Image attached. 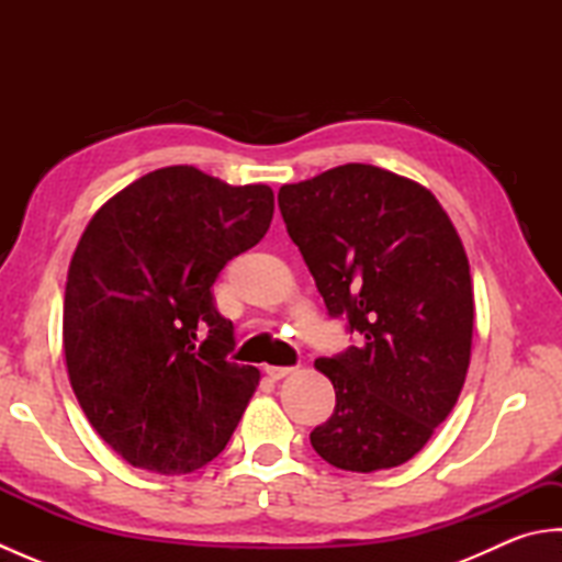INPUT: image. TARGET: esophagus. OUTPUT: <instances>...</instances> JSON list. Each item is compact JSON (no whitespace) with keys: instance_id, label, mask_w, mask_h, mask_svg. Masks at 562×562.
Returning a JSON list of instances; mask_svg holds the SVG:
<instances>
[{"instance_id":"esophagus-1","label":"esophagus","mask_w":562,"mask_h":562,"mask_svg":"<svg viewBox=\"0 0 562 562\" xmlns=\"http://www.w3.org/2000/svg\"><path fill=\"white\" fill-rule=\"evenodd\" d=\"M294 372V367H274V364H268L266 367V374L270 376V379H282V376H288V374H292Z\"/></svg>"}]
</instances>
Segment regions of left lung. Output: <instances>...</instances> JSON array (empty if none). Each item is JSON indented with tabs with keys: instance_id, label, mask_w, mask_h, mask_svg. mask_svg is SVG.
<instances>
[{
	"instance_id": "8db88e82",
	"label": "left lung",
	"mask_w": 562,
	"mask_h": 562,
	"mask_svg": "<svg viewBox=\"0 0 562 562\" xmlns=\"http://www.w3.org/2000/svg\"><path fill=\"white\" fill-rule=\"evenodd\" d=\"M278 205L328 316L357 338L316 360L336 411L312 447L342 471L401 465L447 420L469 372L473 288L461 238L429 190L369 164L282 186Z\"/></svg>"
}]
</instances>
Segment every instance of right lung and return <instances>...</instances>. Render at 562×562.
Masks as SVG:
<instances>
[{"label": "right lung", "mask_w": 562, "mask_h": 562, "mask_svg": "<svg viewBox=\"0 0 562 562\" xmlns=\"http://www.w3.org/2000/svg\"><path fill=\"white\" fill-rule=\"evenodd\" d=\"M272 212L268 186L169 166L83 229L65 288L67 372L93 429L135 469L195 471L241 420L260 372L229 362L234 326L212 284L266 236Z\"/></svg>", "instance_id": "obj_1"}]
</instances>
